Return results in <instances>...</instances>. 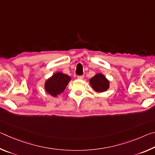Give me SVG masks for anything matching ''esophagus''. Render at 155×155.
I'll return each mask as SVG.
<instances>
[{"instance_id": "1", "label": "esophagus", "mask_w": 155, "mask_h": 155, "mask_svg": "<svg viewBox=\"0 0 155 155\" xmlns=\"http://www.w3.org/2000/svg\"><path fill=\"white\" fill-rule=\"evenodd\" d=\"M83 78H84V77L83 75H81V76H78L77 77V78L78 79H79V80H82V79H83Z\"/></svg>"}]
</instances>
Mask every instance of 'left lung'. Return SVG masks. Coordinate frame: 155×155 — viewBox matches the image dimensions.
Masks as SVG:
<instances>
[{"label": "left lung", "mask_w": 155, "mask_h": 155, "mask_svg": "<svg viewBox=\"0 0 155 155\" xmlns=\"http://www.w3.org/2000/svg\"><path fill=\"white\" fill-rule=\"evenodd\" d=\"M91 87L97 92H103L109 88V81L103 74L98 73L90 79Z\"/></svg>", "instance_id": "8db88e82"}]
</instances>
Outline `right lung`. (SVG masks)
<instances>
[{
  "label": "right lung",
  "instance_id": "right-lung-1",
  "mask_svg": "<svg viewBox=\"0 0 155 155\" xmlns=\"http://www.w3.org/2000/svg\"><path fill=\"white\" fill-rule=\"evenodd\" d=\"M71 78L64 73L59 72L54 73L45 82V90L50 95L57 97L65 90Z\"/></svg>",
  "mask_w": 155,
  "mask_h": 155
}]
</instances>
